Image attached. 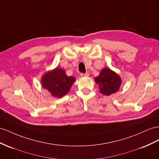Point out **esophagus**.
I'll use <instances>...</instances> for the list:
<instances>
[{
  "label": "esophagus",
  "instance_id": "esophagus-1",
  "mask_svg": "<svg viewBox=\"0 0 159 159\" xmlns=\"http://www.w3.org/2000/svg\"><path fill=\"white\" fill-rule=\"evenodd\" d=\"M89 75V74L88 72L86 73H80V76H88Z\"/></svg>",
  "mask_w": 159,
  "mask_h": 159
}]
</instances>
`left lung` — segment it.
Masks as SVG:
<instances>
[{
  "instance_id": "left-lung-1",
  "label": "left lung",
  "mask_w": 159,
  "mask_h": 159,
  "mask_svg": "<svg viewBox=\"0 0 159 159\" xmlns=\"http://www.w3.org/2000/svg\"><path fill=\"white\" fill-rule=\"evenodd\" d=\"M95 80L99 85L100 92L105 95H110L119 90L121 80L116 72L109 68H103Z\"/></svg>"
}]
</instances>
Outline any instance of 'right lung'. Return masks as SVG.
<instances>
[{"label": "right lung", "mask_w": 159, "mask_h": 159, "mask_svg": "<svg viewBox=\"0 0 159 159\" xmlns=\"http://www.w3.org/2000/svg\"><path fill=\"white\" fill-rule=\"evenodd\" d=\"M75 81V77L68 76L62 69L56 68L43 75L42 84L43 88L51 93L52 95L60 98L69 91Z\"/></svg>", "instance_id": "obj_1"}]
</instances>
